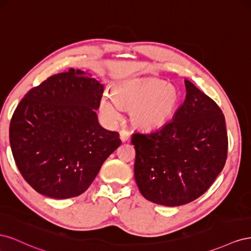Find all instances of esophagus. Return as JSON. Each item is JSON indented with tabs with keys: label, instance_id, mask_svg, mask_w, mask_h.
Returning a JSON list of instances; mask_svg holds the SVG:
<instances>
[{
	"label": "esophagus",
	"instance_id": "1",
	"mask_svg": "<svg viewBox=\"0 0 251 251\" xmlns=\"http://www.w3.org/2000/svg\"><path fill=\"white\" fill-rule=\"evenodd\" d=\"M119 137H120L121 141L126 142V141L128 140V138H130V132L126 131V130H121L119 132Z\"/></svg>",
	"mask_w": 251,
	"mask_h": 251
}]
</instances>
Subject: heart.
I'll use <instances>...</instances> for the list:
<instances>
[{
    "mask_svg": "<svg viewBox=\"0 0 251 251\" xmlns=\"http://www.w3.org/2000/svg\"><path fill=\"white\" fill-rule=\"evenodd\" d=\"M180 101L177 88L160 79L136 80L121 83L113 91V98H101L100 110L108 120L120 118L119 107L131 110L134 126L143 130H155L173 118Z\"/></svg>",
    "mask_w": 251,
    "mask_h": 251,
    "instance_id": "obj_1",
    "label": "heart"
}]
</instances>
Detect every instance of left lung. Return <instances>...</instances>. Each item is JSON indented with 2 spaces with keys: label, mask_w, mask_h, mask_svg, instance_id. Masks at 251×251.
I'll return each instance as SVG.
<instances>
[{
  "label": "left lung",
  "mask_w": 251,
  "mask_h": 251,
  "mask_svg": "<svg viewBox=\"0 0 251 251\" xmlns=\"http://www.w3.org/2000/svg\"><path fill=\"white\" fill-rule=\"evenodd\" d=\"M184 102L156 131L135 132L134 175L141 195L164 206L199 198L223 170L228 149L219 105L185 79Z\"/></svg>",
  "instance_id": "1"
}]
</instances>
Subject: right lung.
Returning <instances> with one entry per match:
<instances>
[{"mask_svg":"<svg viewBox=\"0 0 251 251\" xmlns=\"http://www.w3.org/2000/svg\"><path fill=\"white\" fill-rule=\"evenodd\" d=\"M103 85L80 70L50 76L24 96L14 111L9 141L28 184L54 199L86 192L120 144L119 134L97 119Z\"/></svg>","mask_w":251,"mask_h":251,"instance_id":"obj_1","label":"right lung"}]
</instances>
